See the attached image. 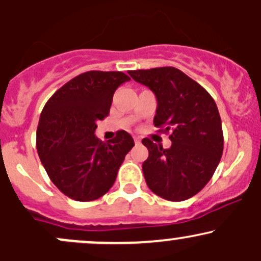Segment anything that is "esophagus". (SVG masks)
I'll list each match as a JSON object with an SVG mask.
<instances>
[{
    "label": "esophagus",
    "instance_id": "34e87169",
    "mask_svg": "<svg viewBox=\"0 0 261 261\" xmlns=\"http://www.w3.org/2000/svg\"><path fill=\"white\" fill-rule=\"evenodd\" d=\"M134 140H135V143H136V145H140V143H141L140 137H134Z\"/></svg>",
    "mask_w": 261,
    "mask_h": 261
}]
</instances>
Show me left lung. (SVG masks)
<instances>
[{"instance_id":"1","label":"left lung","mask_w":261,"mask_h":261,"mask_svg":"<svg viewBox=\"0 0 261 261\" xmlns=\"http://www.w3.org/2000/svg\"><path fill=\"white\" fill-rule=\"evenodd\" d=\"M128 74L154 93L153 124L170 133L172 141L164 149L147 137L142 140L148 149L142 164L145 180L155 195L169 201L190 199L210 181L222 157L223 133L216 103L203 87L175 67Z\"/></svg>"}]
</instances>
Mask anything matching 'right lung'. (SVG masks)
<instances>
[{"label": "right lung", "mask_w": 261, "mask_h": 261, "mask_svg": "<svg viewBox=\"0 0 261 261\" xmlns=\"http://www.w3.org/2000/svg\"><path fill=\"white\" fill-rule=\"evenodd\" d=\"M127 81L119 71H88L45 104L37 130L38 154L50 180L70 199L93 201L107 194L135 146L124 130L108 142L94 135L97 121L109 115L114 93Z\"/></svg>", "instance_id": "right-lung-1"}]
</instances>
